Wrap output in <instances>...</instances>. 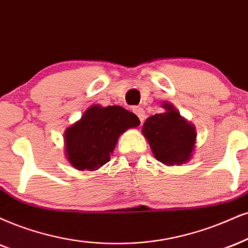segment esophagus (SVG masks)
Returning a JSON list of instances; mask_svg holds the SVG:
<instances>
[{"instance_id": "1", "label": "esophagus", "mask_w": 248, "mask_h": 248, "mask_svg": "<svg viewBox=\"0 0 248 248\" xmlns=\"http://www.w3.org/2000/svg\"><path fill=\"white\" fill-rule=\"evenodd\" d=\"M133 112L134 114H136L137 116H138L139 117V119H140V122H143V119H145V111H143V109L142 108H140V107H136V108L133 109Z\"/></svg>"}]
</instances>
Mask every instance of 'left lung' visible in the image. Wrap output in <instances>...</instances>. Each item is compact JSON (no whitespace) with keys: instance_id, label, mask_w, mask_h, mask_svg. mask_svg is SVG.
I'll use <instances>...</instances> for the list:
<instances>
[{"instance_id":"1","label":"left lung","mask_w":248,"mask_h":248,"mask_svg":"<svg viewBox=\"0 0 248 248\" xmlns=\"http://www.w3.org/2000/svg\"><path fill=\"white\" fill-rule=\"evenodd\" d=\"M161 114L146 119L141 132L154 157L166 166L185 164L193 156L197 130L170 102H162Z\"/></svg>"}]
</instances>
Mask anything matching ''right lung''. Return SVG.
Listing matches in <instances>:
<instances>
[{"mask_svg": "<svg viewBox=\"0 0 248 248\" xmlns=\"http://www.w3.org/2000/svg\"><path fill=\"white\" fill-rule=\"evenodd\" d=\"M139 125V118L123 107H88L64 132L66 160L79 171L100 169L110 161L121 134Z\"/></svg>", "mask_w": 248, "mask_h": 248, "instance_id": "add662e5", "label": "right lung"}]
</instances>
